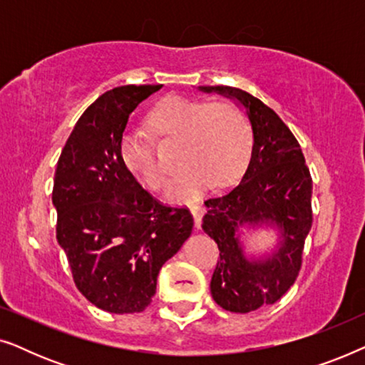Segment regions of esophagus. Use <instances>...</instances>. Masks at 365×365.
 Masks as SVG:
<instances>
[{"label": "esophagus", "instance_id": "34e87169", "mask_svg": "<svg viewBox=\"0 0 365 365\" xmlns=\"http://www.w3.org/2000/svg\"><path fill=\"white\" fill-rule=\"evenodd\" d=\"M189 207H191V212L194 216V226H196V229H201L202 216H204V212H206V207L199 202H191V206Z\"/></svg>", "mask_w": 365, "mask_h": 365}]
</instances>
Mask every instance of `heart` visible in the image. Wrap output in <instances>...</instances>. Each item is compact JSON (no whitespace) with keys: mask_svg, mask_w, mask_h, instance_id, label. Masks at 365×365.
I'll list each match as a JSON object with an SVG mask.
<instances>
[{"mask_svg":"<svg viewBox=\"0 0 365 365\" xmlns=\"http://www.w3.org/2000/svg\"><path fill=\"white\" fill-rule=\"evenodd\" d=\"M148 128L159 141H178V159L182 164L168 194L186 199L211 181L224 186L241 176L252 148L251 123L237 104L171 94L149 111ZM128 171L149 189H161L168 169L156 156L151 136L128 129L119 143Z\"/></svg>","mask_w":365,"mask_h":365,"instance_id":"b5f03b06","label":"heart"}]
</instances>
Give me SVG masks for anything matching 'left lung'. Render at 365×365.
<instances>
[{"instance_id": "8db88e82", "label": "left lung", "mask_w": 365, "mask_h": 365, "mask_svg": "<svg viewBox=\"0 0 365 365\" xmlns=\"http://www.w3.org/2000/svg\"><path fill=\"white\" fill-rule=\"evenodd\" d=\"M201 89L236 98L252 126L251 161L241 182L222 196L206 199L202 219L204 232L219 247L212 299L226 311L246 314L277 302L296 282L312 227V178L296 136L261 99L231 86ZM246 222L276 223L282 229L283 247L267 262L243 257L233 232Z\"/></svg>"}]
</instances>
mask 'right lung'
Here are the masks:
<instances>
[{
  "label": "right lung",
  "instance_id": "obj_1",
  "mask_svg": "<svg viewBox=\"0 0 365 365\" xmlns=\"http://www.w3.org/2000/svg\"><path fill=\"white\" fill-rule=\"evenodd\" d=\"M161 84L121 86L99 96L78 119L54 173L56 239L78 291L113 314L143 312L164 262L191 236L186 206L149 194L124 166L128 118Z\"/></svg>",
  "mask_w": 365,
  "mask_h": 365
}]
</instances>
